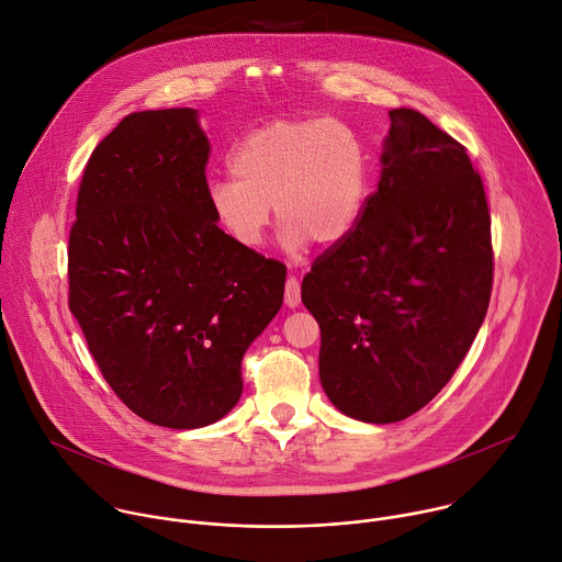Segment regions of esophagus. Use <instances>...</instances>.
Here are the masks:
<instances>
[{
    "mask_svg": "<svg viewBox=\"0 0 562 562\" xmlns=\"http://www.w3.org/2000/svg\"><path fill=\"white\" fill-rule=\"evenodd\" d=\"M284 304L291 308L300 304V282L293 276H289L284 282Z\"/></svg>",
    "mask_w": 562,
    "mask_h": 562,
    "instance_id": "obj_1",
    "label": "esophagus"
}]
</instances>
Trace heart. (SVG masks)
Returning <instances> with one entry per match:
<instances>
[{"label":"heart","mask_w":562,"mask_h":562,"mask_svg":"<svg viewBox=\"0 0 562 562\" xmlns=\"http://www.w3.org/2000/svg\"><path fill=\"white\" fill-rule=\"evenodd\" d=\"M233 176L211 180L206 202L215 224L247 251L265 245L271 204L284 249L313 239L334 247L360 224L369 200V153L342 120H278L239 139Z\"/></svg>","instance_id":"b5f03b06"}]
</instances>
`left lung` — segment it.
<instances>
[{"mask_svg": "<svg viewBox=\"0 0 562 562\" xmlns=\"http://www.w3.org/2000/svg\"><path fill=\"white\" fill-rule=\"evenodd\" d=\"M378 191L319 256L302 302L319 325V382L349 418L389 425L449 382L487 315L494 251L467 148L414 109L389 111Z\"/></svg>", "mask_w": 562, "mask_h": 562, "instance_id": "left-lung-1", "label": "left lung"}]
</instances>
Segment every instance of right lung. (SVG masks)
<instances>
[{"mask_svg":"<svg viewBox=\"0 0 562 562\" xmlns=\"http://www.w3.org/2000/svg\"><path fill=\"white\" fill-rule=\"evenodd\" d=\"M195 109L126 115L91 153L68 237V308L139 418L198 429L243 395V358L286 269L237 247L206 202Z\"/></svg>","mask_w":562,"mask_h":562,"instance_id":"right-lung-1","label":"right lung"}]
</instances>
